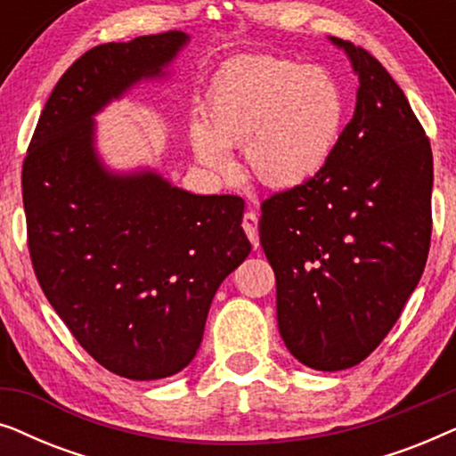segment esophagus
Returning a JSON list of instances; mask_svg holds the SVG:
<instances>
[{
  "instance_id": "obj_1",
  "label": "esophagus",
  "mask_w": 456,
  "mask_h": 456,
  "mask_svg": "<svg viewBox=\"0 0 456 456\" xmlns=\"http://www.w3.org/2000/svg\"><path fill=\"white\" fill-rule=\"evenodd\" d=\"M242 228L248 236V240L253 242L255 248H259V232H257V216L253 211H247L245 217H242Z\"/></svg>"
}]
</instances>
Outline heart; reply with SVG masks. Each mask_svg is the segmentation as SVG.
Masks as SVG:
<instances>
[{"instance_id": "1", "label": "heart", "mask_w": 456, "mask_h": 456, "mask_svg": "<svg viewBox=\"0 0 456 456\" xmlns=\"http://www.w3.org/2000/svg\"><path fill=\"white\" fill-rule=\"evenodd\" d=\"M346 118L345 91L317 66L255 55L217 74L205 120L189 136L199 164L232 170L228 149L242 147L253 178L272 189H295L330 164Z\"/></svg>"}]
</instances>
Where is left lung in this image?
Listing matches in <instances>:
<instances>
[{"label": "left lung", "instance_id": "8db88e82", "mask_svg": "<svg viewBox=\"0 0 456 456\" xmlns=\"http://www.w3.org/2000/svg\"><path fill=\"white\" fill-rule=\"evenodd\" d=\"M330 41L359 77L353 120L314 180L265 199L259 240L286 348L311 370L340 371L376 351L419 284L434 159L388 70L365 49Z\"/></svg>", "mask_w": 456, "mask_h": 456}]
</instances>
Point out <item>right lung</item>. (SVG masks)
<instances>
[{
    "mask_svg": "<svg viewBox=\"0 0 456 456\" xmlns=\"http://www.w3.org/2000/svg\"><path fill=\"white\" fill-rule=\"evenodd\" d=\"M183 30L105 43L58 80L22 166L28 248L47 301L116 376L161 379L201 346L211 301L251 242L245 201L192 195L159 172H114L95 116L142 80L166 77Z\"/></svg>",
    "mask_w": 456,
    "mask_h": 456,
    "instance_id": "add662e5",
    "label": "right lung"
}]
</instances>
